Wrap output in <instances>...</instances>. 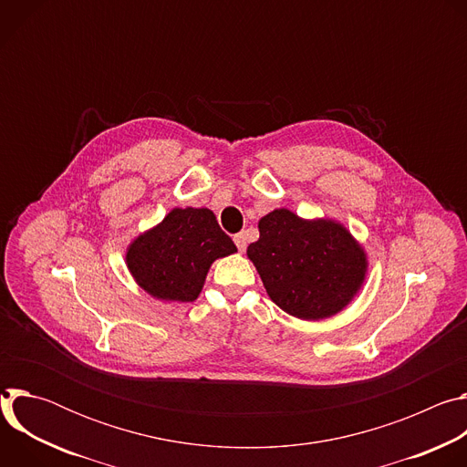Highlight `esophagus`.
<instances>
[{
    "mask_svg": "<svg viewBox=\"0 0 467 467\" xmlns=\"http://www.w3.org/2000/svg\"><path fill=\"white\" fill-rule=\"evenodd\" d=\"M234 244H236V247H238V251H240V253H242V251H245V247H247L245 233H238V234H234Z\"/></svg>",
    "mask_w": 467,
    "mask_h": 467,
    "instance_id": "34e87169",
    "label": "esophagus"
}]
</instances>
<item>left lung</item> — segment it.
<instances>
[{
	"label": "left lung",
	"instance_id": "1",
	"mask_svg": "<svg viewBox=\"0 0 467 467\" xmlns=\"http://www.w3.org/2000/svg\"><path fill=\"white\" fill-rule=\"evenodd\" d=\"M260 238L247 256L272 301L285 312L319 319L340 312L357 294L366 256L335 222H305L279 209L258 222Z\"/></svg>",
	"mask_w": 467,
	"mask_h": 467
}]
</instances>
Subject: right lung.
<instances>
[{"label":"right lung","instance_id":"1","mask_svg":"<svg viewBox=\"0 0 467 467\" xmlns=\"http://www.w3.org/2000/svg\"><path fill=\"white\" fill-rule=\"evenodd\" d=\"M236 251L209 209H173L161 225L139 236L127 251V265L139 285L166 301H193L211 264Z\"/></svg>","mask_w":467,"mask_h":467}]
</instances>
